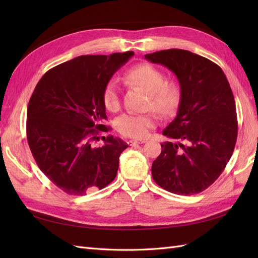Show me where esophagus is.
<instances>
[{"instance_id": "1", "label": "esophagus", "mask_w": 258, "mask_h": 258, "mask_svg": "<svg viewBox=\"0 0 258 258\" xmlns=\"http://www.w3.org/2000/svg\"><path fill=\"white\" fill-rule=\"evenodd\" d=\"M142 143H145L144 140H129V141H128V144L130 146H135V145L142 144Z\"/></svg>"}]
</instances>
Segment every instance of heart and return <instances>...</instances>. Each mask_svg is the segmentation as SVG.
Masks as SVG:
<instances>
[{"instance_id":"heart-1","label":"heart","mask_w":258,"mask_h":258,"mask_svg":"<svg viewBox=\"0 0 258 258\" xmlns=\"http://www.w3.org/2000/svg\"><path fill=\"white\" fill-rule=\"evenodd\" d=\"M124 80L130 86L142 88L148 92L147 107L162 117L172 116L182 99L181 86L176 81H166V75L160 69L150 63H140L130 68L124 74ZM103 103L108 111H117L120 100L118 87L110 82L103 91ZM116 129L128 138H144L155 126L153 114H122L116 119Z\"/></svg>"}]
</instances>
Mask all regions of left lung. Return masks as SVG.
Listing matches in <instances>:
<instances>
[{"mask_svg":"<svg viewBox=\"0 0 258 258\" xmlns=\"http://www.w3.org/2000/svg\"><path fill=\"white\" fill-rule=\"evenodd\" d=\"M145 59L171 70L182 89L177 115L162 132L178 142L161 144L154 181L176 195L199 194L222 174L235 150L238 120L229 83L216 63L188 50H160Z\"/></svg>","mask_w":258,"mask_h":258,"instance_id":"obj_1","label":"left lung"}]
</instances>
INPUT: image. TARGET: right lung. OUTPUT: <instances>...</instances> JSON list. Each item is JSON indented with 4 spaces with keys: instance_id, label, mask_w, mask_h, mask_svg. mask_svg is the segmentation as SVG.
<instances>
[{
    "instance_id": "right-lung-1",
    "label": "right lung",
    "mask_w": 258,
    "mask_h": 258,
    "mask_svg": "<svg viewBox=\"0 0 258 258\" xmlns=\"http://www.w3.org/2000/svg\"><path fill=\"white\" fill-rule=\"evenodd\" d=\"M135 54H87L46 72L30 98L27 139L38 168L61 190L83 196L102 189L116 177L121 139L102 137L106 120L103 91L113 74Z\"/></svg>"
}]
</instances>
